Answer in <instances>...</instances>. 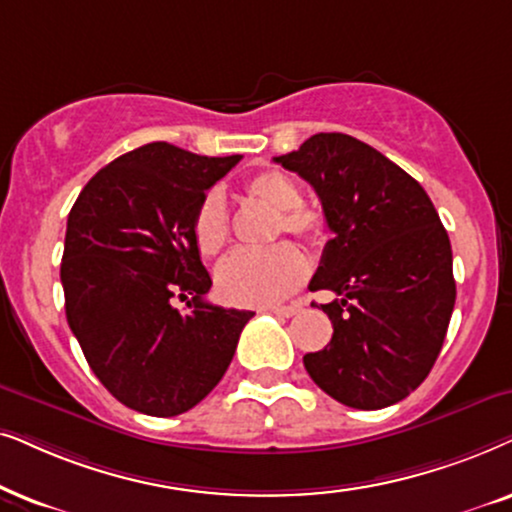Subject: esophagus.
<instances>
[{"mask_svg": "<svg viewBox=\"0 0 512 512\" xmlns=\"http://www.w3.org/2000/svg\"><path fill=\"white\" fill-rule=\"evenodd\" d=\"M274 316H281V318H290L295 316V313L299 311V304H290V306H276V309H269Z\"/></svg>", "mask_w": 512, "mask_h": 512, "instance_id": "esophagus-1", "label": "esophagus"}]
</instances>
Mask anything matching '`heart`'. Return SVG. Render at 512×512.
Segmentation results:
<instances>
[{
    "label": "heart",
    "instance_id": "heart-1",
    "mask_svg": "<svg viewBox=\"0 0 512 512\" xmlns=\"http://www.w3.org/2000/svg\"><path fill=\"white\" fill-rule=\"evenodd\" d=\"M248 199L274 210L276 234L318 241L325 234L323 215L302 208V189L278 170H262L243 182ZM194 241L201 255L213 257L229 241V215L217 189L203 196L194 213ZM306 276V260L295 245L278 243L267 250H241L217 269V290L231 304L269 306L292 295Z\"/></svg>",
    "mask_w": 512,
    "mask_h": 512
}]
</instances>
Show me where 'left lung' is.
<instances>
[{"label": "left lung", "mask_w": 512, "mask_h": 512, "mask_svg": "<svg viewBox=\"0 0 512 512\" xmlns=\"http://www.w3.org/2000/svg\"><path fill=\"white\" fill-rule=\"evenodd\" d=\"M276 163L316 189L332 238L311 290L332 320L330 344L306 353L309 377L342 405L381 410L428 377L454 311L452 245L424 187L377 149L316 133Z\"/></svg>", "instance_id": "1"}]
</instances>
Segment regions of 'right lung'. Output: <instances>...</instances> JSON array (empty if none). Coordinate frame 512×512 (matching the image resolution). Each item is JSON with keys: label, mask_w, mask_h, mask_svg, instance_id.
<instances>
[{"label": "right lung", "mask_w": 512, "mask_h": 512, "mask_svg": "<svg viewBox=\"0 0 512 512\" xmlns=\"http://www.w3.org/2000/svg\"><path fill=\"white\" fill-rule=\"evenodd\" d=\"M238 161L149 142L98 170L67 215V323L95 377L135 412L175 417L199 405L255 316L203 299L213 281L194 241L196 208Z\"/></svg>", "instance_id": "right-lung-1"}]
</instances>
